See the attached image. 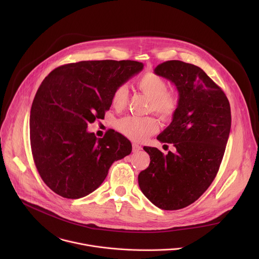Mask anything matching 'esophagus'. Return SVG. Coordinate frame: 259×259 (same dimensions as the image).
Returning <instances> with one entry per match:
<instances>
[{
	"mask_svg": "<svg viewBox=\"0 0 259 259\" xmlns=\"http://www.w3.org/2000/svg\"><path fill=\"white\" fill-rule=\"evenodd\" d=\"M141 150V145H139L138 143H136V142H133L132 143V151L135 153V152H138V151H140Z\"/></svg>",
	"mask_w": 259,
	"mask_h": 259,
	"instance_id": "esophagus-1",
	"label": "esophagus"
}]
</instances>
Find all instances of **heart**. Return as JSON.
<instances>
[{"instance_id": "1", "label": "heart", "mask_w": 259, "mask_h": 259, "mask_svg": "<svg viewBox=\"0 0 259 259\" xmlns=\"http://www.w3.org/2000/svg\"><path fill=\"white\" fill-rule=\"evenodd\" d=\"M137 88L147 97H150V110L159 115L163 120H171L177 113L180 104L179 93L167 89V82L154 71H146L137 79ZM129 98L126 85L117 86L112 94V104L116 109H123ZM117 129L135 141H143L159 130V123L154 117L128 116L119 120Z\"/></svg>"}]
</instances>
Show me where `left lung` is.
Returning a JSON list of instances; mask_svg holds the SVG:
<instances>
[{
    "mask_svg": "<svg viewBox=\"0 0 259 259\" xmlns=\"http://www.w3.org/2000/svg\"><path fill=\"white\" fill-rule=\"evenodd\" d=\"M177 88L180 104L171 124L157 137L176 152L164 155L144 146L151 163L138 175L143 195L163 210L197 201L210 187L223 161L232 115L228 97L197 65L169 60L155 68Z\"/></svg>",
    "mask_w": 259,
    "mask_h": 259,
    "instance_id": "1",
    "label": "left lung"
}]
</instances>
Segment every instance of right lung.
<instances>
[{"label":"right lung","instance_id":"right-lung-1","mask_svg":"<svg viewBox=\"0 0 259 259\" xmlns=\"http://www.w3.org/2000/svg\"><path fill=\"white\" fill-rule=\"evenodd\" d=\"M142 68L133 60L80 61L44 79L31 104L30 146L41 178L55 194L66 199L91 194L112 164L131 153V142L119 132L97 138L87 126L104 118L114 89Z\"/></svg>","mask_w":259,"mask_h":259}]
</instances>
